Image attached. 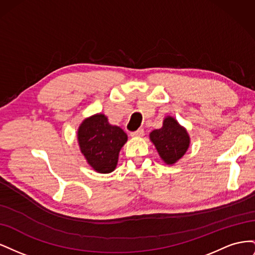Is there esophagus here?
Returning a JSON list of instances; mask_svg holds the SVG:
<instances>
[{
	"instance_id": "1",
	"label": "esophagus",
	"mask_w": 255,
	"mask_h": 255,
	"mask_svg": "<svg viewBox=\"0 0 255 255\" xmlns=\"http://www.w3.org/2000/svg\"><path fill=\"white\" fill-rule=\"evenodd\" d=\"M143 135H144L143 128H138L137 130H135V132L130 133V136H132V137H141Z\"/></svg>"
}]
</instances>
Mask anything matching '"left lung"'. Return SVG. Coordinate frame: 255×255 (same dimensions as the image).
<instances>
[{"label": "left lung", "mask_w": 255, "mask_h": 255, "mask_svg": "<svg viewBox=\"0 0 255 255\" xmlns=\"http://www.w3.org/2000/svg\"><path fill=\"white\" fill-rule=\"evenodd\" d=\"M150 139L166 164L172 165L179 160L189 146V136L175 119L167 117L163 127L150 133Z\"/></svg>", "instance_id": "obj_1"}]
</instances>
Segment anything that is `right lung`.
<instances>
[{"label":"right lung","mask_w":255,"mask_h":255,"mask_svg":"<svg viewBox=\"0 0 255 255\" xmlns=\"http://www.w3.org/2000/svg\"><path fill=\"white\" fill-rule=\"evenodd\" d=\"M79 144L88 164L100 173H110L117 166L119 152L128 140L122 128L111 126L103 114L84 120L79 132Z\"/></svg>","instance_id":"1"}]
</instances>
